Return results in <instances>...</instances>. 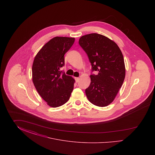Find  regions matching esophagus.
<instances>
[{
  "label": "esophagus",
  "instance_id": "34e87169",
  "mask_svg": "<svg viewBox=\"0 0 155 155\" xmlns=\"http://www.w3.org/2000/svg\"><path fill=\"white\" fill-rule=\"evenodd\" d=\"M75 81H76V82H78L79 81V80H80V78H79V77H75Z\"/></svg>",
  "mask_w": 155,
  "mask_h": 155
}]
</instances>
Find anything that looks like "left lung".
<instances>
[{"label":"left lung","mask_w":155,"mask_h":155,"mask_svg":"<svg viewBox=\"0 0 155 155\" xmlns=\"http://www.w3.org/2000/svg\"><path fill=\"white\" fill-rule=\"evenodd\" d=\"M78 43L88 56L92 70L98 71L90 75L87 97L95 106H107L115 99L125 78L122 52L113 41L96 33L82 36Z\"/></svg>","instance_id":"1"}]
</instances>
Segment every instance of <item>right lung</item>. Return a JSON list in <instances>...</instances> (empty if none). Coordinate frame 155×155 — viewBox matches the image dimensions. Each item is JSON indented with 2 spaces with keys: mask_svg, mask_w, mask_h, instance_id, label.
I'll list each match as a JSON object with an SVG mask.
<instances>
[{
  "mask_svg": "<svg viewBox=\"0 0 155 155\" xmlns=\"http://www.w3.org/2000/svg\"><path fill=\"white\" fill-rule=\"evenodd\" d=\"M75 41L74 38L56 37L38 52L32 67V82L39 95L52 107H58L69 100L75 80L60 71L64 65V55Z\"/></svg>",
  "mask_w": 155,
  "mask_h": 155,
  "instance_id": "obj_1",
  "label": "right lung"
}]
</instances>
